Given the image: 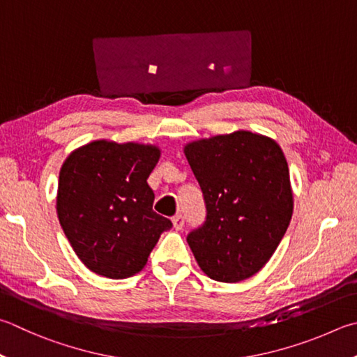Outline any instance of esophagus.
Segmentation results:
<instances>
[{
  "label": "esophagus",
  "mask_w": 357,
  "mask_h": 357,
  "mask_svg": "<svg viewBox=\"0 0 357 357\" xmlns=\"http://www.w3.org/2000/svg\"><path fill=\"white\" fill-rule=\"evenodd\" d=\"M172 222H173V228L176 229V231L184 228V217L181 215V213H179V215H174Z\"/></svg>",
  "instance_id": "obj_1"
}]
</instances>
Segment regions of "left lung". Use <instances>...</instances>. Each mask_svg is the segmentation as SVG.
I'll return each instance as SVG.
<instances>
[{
    "instance_id": "left-lung-1",
    "label": "left lung",
    "mask_w": 357,
    "mask_h": 357,
    "mask_svg": "<svg viewBox=\"0 0 357 357\" xmlns=\"http://www.w3.org/2000/svg\"><path fill=\"white\" fill-rule=\"evenodd\" d=\"M184 154L206 203V222L187 236L199 268L220 282L248 280L273 256L294 212L281 146L236 131L190 142Z\"/></svg>"
}]
</instances>
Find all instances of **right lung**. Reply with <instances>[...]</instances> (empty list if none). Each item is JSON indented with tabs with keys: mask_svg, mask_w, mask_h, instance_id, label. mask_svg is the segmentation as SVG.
Wrapping results in <instances>:
<instances>
[{
	"mask_svg": "<svg viewBox=\"0 0 357 357\" xmlns=\"http://www.w3.org/2000/svg\"><path fill=\"white\" fill-rule=\"evenodd\" d=\"M156 145L95 140L63 162L56 209L71 248L96 275L125 280L145 267L172 222L153 211L146 179Z\"/></svg>",
	"mask_w": 357,
	"mask_h": 357,
	"instance_id": "add662e5",
	"label": "right lung"
}]
</instances>
